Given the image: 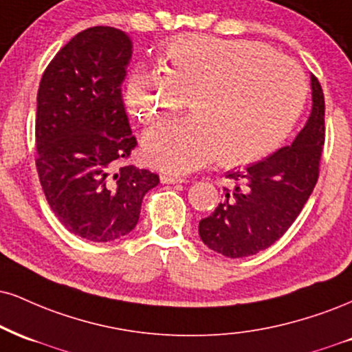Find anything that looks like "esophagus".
Listing matches in <instances>:
<instances>
[{
    "label": "esophagus",
    "mask_w": 352,
    "mask_h": 352,
    "mask_svg": "<svg viewBox=\"0 0 352 352\" xmlns=\"http://www.w3.org/2000/svg\"><path fill=\"white\" fill-rule=\"evenodd\" d=\"M160 182H162V184H167V185H175V184H185L187 179H184V177L167 175V173H164V175L160 177Z\"/></svg>",
    "instance_id": "esophagus-1"
}]
</instances>
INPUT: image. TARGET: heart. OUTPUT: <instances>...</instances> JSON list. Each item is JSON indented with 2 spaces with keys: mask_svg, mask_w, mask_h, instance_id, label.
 Instances as JSON below:
<instances>
[{
  "mask_svg": "<svg viewBox=\"0 0 352 352\" xmlns=\"http://www.w3.org/2000/svg\"><path fill=\"white\" fill-rule=\"evenodd\" d=\"M162 63L164 70L129 72L124 104L139 122L152 124L192 98L195 116L144 134V157L164 172H192L214 159L223 167L257 162L289 138L307 103L303 70L261 42L177 37Z\"/></svg>",
  "mask_w": 352,
  "mask_h": 352,
  "instance_id": "b5f03b06",
  "label": "heart"
}]
</instances>
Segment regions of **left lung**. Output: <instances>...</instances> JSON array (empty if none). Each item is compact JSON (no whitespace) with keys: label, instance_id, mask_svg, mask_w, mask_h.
Returning <instances> with one entry per match:
<instances>
[{"label":"left lung","instance_id":"8db88e82","mask_svg":"<svg viewBox=\"0 0 352 352\" xmlns=\"http://www.w3.org/2000/svg\"><path fill=\"white\" fill-rule=\"evenodd\" d=\"M311 101L307 124L290 146L243 172H226V198L198 224L201 241L214 252L231 259L252 256L280 239L297 219L318 182L324 144V96L315 75Z\"/></svg>","mask_w":352,"mask_h":352}]
</instances>
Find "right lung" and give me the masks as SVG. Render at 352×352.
<instances>
[{
  "label": "right lung",
  "mask_w": 352,
  "mask_h": 352,
  "mask_svg": "<svg viewBox=\"0 0 352 352\" xmlns=\"http://www.w3.org/2000/svg\"><path fill=\"white\" fill-rule=\"evenodd\" d=\"M133 42L108 26L72 37L37 91L36 167L49 206L75 236L108 243L135 228L159 175L122 165L138 146L122 103Z\"/></svg>",
  "instance_id": "add662e5"
}]
</instances>
